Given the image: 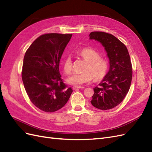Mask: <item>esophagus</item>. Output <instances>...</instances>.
Masks as SVG:
<instances>
[{"label":"esophagus","mask_w":152,"mask_h":152,"mask_svg":"<svg viewBox=\"0 0 152 152\" xmlns=\"http://www.w3.org/2000/svg\"><path fill=\"white\" fill-rule=\"evenodd\" d=\"M84 87L83 86H79V87H77V86H73V90H77L78 89H84Z\"/></svg>","instance_id":"34e87169"}]
</instances>
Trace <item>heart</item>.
Listing matches in <instances>:
<instances>
[{
  "label": "heart",
  "instance_id": "1",
  "mask_svg": "<svg viewBox=\"0 0 152 152\" xmlns=\"http://www.w3.org/2000/svg\"><path fill=\"white\" fill-rule=\"evenodd\" d=\"M79 55L87 61L84 72L74 73L69 76L66 82L70 85L81 86L91 82L93 77L95 80L103 79L108 70V62L106 59L100 57V54L91 48H84L80 50ZM73 68L72 58L68 56L64 60L63 69L66 73H70Z\"/></svg>",
  "mask_w": 152,
  "mask_h": 152
}]
</instances>
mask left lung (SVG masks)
<instances>
[{"instance_id":"8db88e82","label":"left lung","mask_w":152,"mask_h":152,"mask_svg":"<svg viewBox=\"0 0 152 152\" xmlns=\"http://www.w3.org/2000/svg\"><path fill=\"white\" fill-rule=\"evenodd\" d=\"M89 39L103 45L109 59V70L98 87L94 88L91 104L99 110L117 107L129 90L132 69L131 58L126 45L113 35L103 31H93Z\"/></svg>"}]
</instances>
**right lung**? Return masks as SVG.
<instances>
[{
	"label": "right lung",
	"mask_w": 152,
	"mask_h": 152,
	"mask_svg": "<svg viewBox=\"0 0 152 152\" xmlns=\"http://www.w3.org/2000/svg\"><path fill=\"white\" fill-rule=\"evenodd\" d=\"M72 34L40 36L26 50L22 80L30 99L45 112H54L67 103L73 90L63 83L59 65Z\"/></svg>",
	"instance_id": "1"
}]
</instances>
